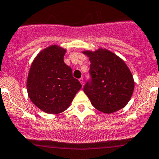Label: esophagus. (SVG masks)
Masks as SVG:
<instances>
[{
  "label": "esophagus",
  "mask_w": 159,
  "mask_h": 159,
  "mask_svg": "<svg viewBox=\"0 0 159 159\" xmlns=\"http://www.w3.org/2000/svg\"><path fill=\"white\" fill-rule=\"evenodd\" d=\"M79 81H80V82H81V85H82V86H83V85H84V78H80V79H79Z\"/></svg>",
  "instance_id": "esophagus-1"
}]
</instances>
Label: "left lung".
Wrapping results in <instances>:
<instances>
[{"label":"left lung","instance_id":"1","mask_svg":"<svg viewBox=\"0 0 159 159\" xmlns=\"http://www.w3.org/2000/svg\"><path fill=\"white\" fill-rule=\"evenodd\" d=\"M89 57L91 79L84 92L97 110L106 113L120 110L128 103L134 90L129 69L120 57L107 49L84 51Z\"/></svg>","mask_w":159,"mask_h":159}]
</instances>
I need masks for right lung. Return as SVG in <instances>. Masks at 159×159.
Instances as JSON below:
<instances>
[{"label": "right lung", "instance_id": "1", "mask_svg": "<svg viewBox=\"0 0 159 159\" xmlns=\"http://www.w3.org/2000/svg\"><path fill=\"white\" fill-rule=\"evenodd\" d=\"M66 50L56 45L37 55L28 74L26 88L31 101L43 111L57 114L65 111L81 88L72 70L64 62Z\"/></svg>", "mask_w": 159, "mask_h": 159}]
</instances>
